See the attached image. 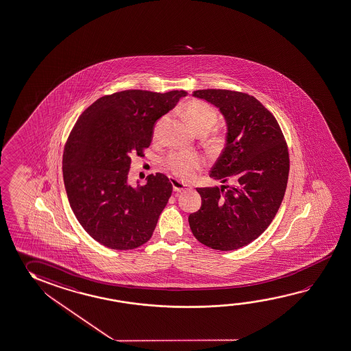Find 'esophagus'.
Masks as SVG:
<instances>
[{
    "label": "esophagus",
    "instance_id": "1",
    "mask_svg": "<svg viewBox=\"0 0 351 351\" xmlns=\"http://www.w3.org/2000/svg\"><path fill=\"white\" fill-rule=\"evenodd\" d=\"M191 189L190 186L188 185H185V184L180 183L178 180H173V190L176 191V193H183L185 190Z\"/></svg>",
    "mask_w": 351,
    "mask_h": 351
}]
</instances>
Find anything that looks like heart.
Masks as SVG:
<instances>
[{
  "label": "heart",
  "mask_w": 351,
  "mask_h": 351,
  "mask_svg": "<svg viewBox=\"0 0 351 351\" xmlns=\"http://www.w3.org/2000/svg\"><path fill=\"white\" fill-rule=\"evenodd\" d=\"M183 112L186 122L197 134H206L217 123V111L204 101H188L184 105ZM166 121V116L157 121L154 127V138L158 136ZM165 165L176 177L190 182L195 179L197 172L205 166V158L196 152L176 151L166 157Z\"/></svg>",
  "instance_id": "1"
}]
</instances>
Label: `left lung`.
<instances>
[{
  "label": "left lung",
  "mask_w": 351,
  "mask_h": 351,
  "mask_svg": "<svg viewBox=\"0 0 351 351\" xmlns=\"http://www.w3.org/2000/svg\"><path fill=\"white\" fill-rule=\"evenodd\" d=\"M193 96L218 107L227 143L210 177L233 185L197 188L200 210L189 216L195 238L211 249L232 251L257 239L283 201L289 152L277 119L254 96L232 90H196Z\"/></svg>",
  "instance_id": "obj_1"
}]
</instances>
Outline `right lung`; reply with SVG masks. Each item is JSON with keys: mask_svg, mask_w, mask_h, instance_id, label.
I'll list each match as a JSON object with an SVG mask.
<instances>
[{"mask_svg": "<svg viewBox=\"0 0 351 351\" xmlns=\"http://www.w3.org/2000/svg\"><path fill=\"white\" fill-rule=\"evenodd\" d=\"M185 95L124 90L95 101L74 124L63 152L64 186L79 223L104 246L132 250L152 237L172 183L156 173L133 188L130 157L144 156L157 119Z\"/></svg>", "mask_w": 351, "mask_h": 351, "instance_id": "1", "label": "right lung"}]
</instances>
